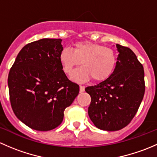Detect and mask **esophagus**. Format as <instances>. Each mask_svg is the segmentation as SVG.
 I'll use <instances>...</instances> for the list:
<instances>
[{"mask_svg": "<svg viewBox=\"0 0 157 157\" xmlns=\"http://www.w3.org/2000/svg\"><path fill=\"white\" fill-rule=\"evenodd\" d=\"M85 90V87L83 86H80V93H83V91H84Z\"/></svg>", "mask_w": 157, "mask_h": 157, "instance_id": "obj_1", "label": "esophagus"}]
</instances>
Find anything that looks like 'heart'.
<instances>
[{
  "instance_id": "obj_1",
  "label": "heart",
  "mask_w": 157,
  "mask_h": 157,
  "mask_svg": "<svg viewBox=\"0 0 157 157\" xmlns=\"http://www.w3.org/2000/svg\"><path fill=\"white\" fill-rule=\"evenodd\" d=\"M59 61L67 74H71L81 62L83 67L73 74L74 80L83 82L92 78L94 82H102L113 73L117 58L113 49L83 41L76 42L73 50L63 48L59 53Z\"/></svg>"
}]
</instances>
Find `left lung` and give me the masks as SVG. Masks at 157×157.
<instances>
[{
  "mask_svg": "<svg viewBox=\"0 0 157 157\" xmlns=\"http://www.w3.org/2000/svg\"><path fill=\"white\" fill-rule=\"evenodd\" d=\"M115 68L109 78L85 90L91 97L88 108L96 128L118 131L126 127L137 113L145 92L144 71L131 49L116 45Z\"/></svg>",
  "mask_w": 157,
  "mask_h": 157,
  "instance_id": "left-lung-1",
  "label": "left lung"
}]
</instances>
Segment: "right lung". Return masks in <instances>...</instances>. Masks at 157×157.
<instances>
[{
  "mask_svg": "<svg viewBox=\"0 0 157 157\" xmlns=\"http://www.w3.org/2000/svg\"><path fill=\"white\" fill-rule=\"evenodd\" d=\"M61 39L30 42L19 52L8 75L11 107L32 129L51 131L61 124L64 111L80 91L68 80L59 61Z\"/></svg>",
  "mask_w": 157,
  "mask_h": 157,
  "instance_id": "add662e5",
  "label": "right lung"
}]
</instances>
